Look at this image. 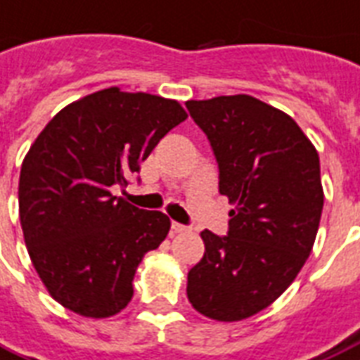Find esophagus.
<instances>
[{
  "mask_svg": "<svg viewBox=\"0 0 360 360\" xmlns=\"http://www.w3.org/2000/svg\"><path fill=\"white\" fill-rule=\"evenodd\" d=\"M172 231L174 233H184V231H188V226H184V224H180V221H172Z\"/></svg>",
  "mask_w": 360,
  "mask_h": 360,
  "instance_id": "1",
  "label": "esophagus"
}]
</instances>
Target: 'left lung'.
I'll return each mask as SVG.
<instances>
[{"mask_svg":"<svg viewBox=\"0 0 360 360\" xmlns=\"http://www.w3.org/2000/svg\"><path fill=\"white\" fill-rule=\"evenodd\" d=\"M210 142L228 235L201 233L188 298L214 321H241L273 304L309 258L323 212L319 153L290 115L248 94L188 100Z\"/></svg>","mask_w":360,"mask_h":360,"instance_id":"left-lung-1","label":"left lung"}]
</instances>
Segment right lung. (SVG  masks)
<instances>
[{
  "label": "right lung",
  "instance_id": "1",
  "mask_svg": "<svg viewBox=\"0 0 360 360\" xmlns=\"http://www.w3.org/2000/svg\"><path fill=\"white\" fill-rule=\"evenodd\" d=\"M186 117L176 100L110 87L60 110L30 148L18 180L24 241L49 294L70 311L112 317L131 302L136 267L170 220L112 188H127Z\"/></svg>",
  "mask_w": 360,
  "mask_h": 360
}]
</instances>
